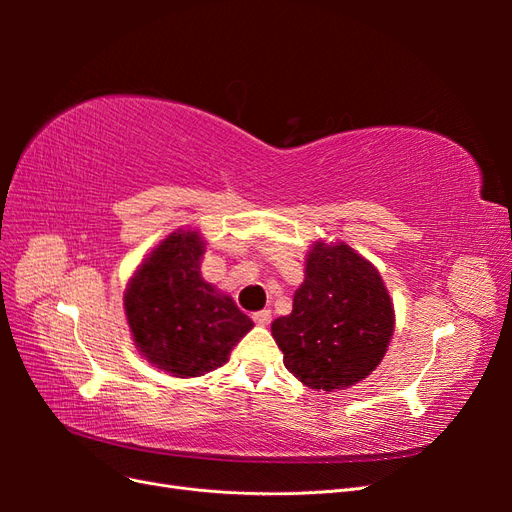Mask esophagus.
<instances>
[{"instance_id":"1","label":"esophagus","mask_w":512,"mask_h":512,"mask_svg":"<svg viewBox=\"0 0 512 512\" xmlns=\"http://www.w3.org/2000/svg\"><path fill=\"white\" fill-rule=\"evenodd\" d=\"M252 318L258 327H267V324H271V309H262V312H256Z\"/></svg>"}]
</instances>
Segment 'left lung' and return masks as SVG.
I'll list each match as a JSON object with an SVG mask.
<instances>
[{
  "mask_svg": "<svg viewBox=\"0 0 512 512\" xmlns=\"http://www.w3.org/2000/svg\"><path fill=\"white\" fill-rule=\"evenodd\" d=\"M395 307L378 269L344 241H314L292 312L271 335L290 374L314 391H342L384 359Z\"/></svg>",
  "mask_w": 512,
  "mask_h": 512,
  "instance_id": "obj_1",
  "label": "left lung"
}]
</instances>
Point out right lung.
<instances>
[{
  "instance_id": "1",
  "label": "right lung",
  "mask_w": 512,
  "mask_h": 512,
  "mask_svg": "<svg viewBox=\"0 0 512 512\" xmlns=\"http://www.w3.org/2000/svg\"><path fill=\"white\" fill-rule=\"evenodd\" d=\"M207 241L175 228L153 247L123 292V312L136 350L175 378H198L222 367L254 329L230 294L203 280Z\"/></svg>"
}]
</instances>
